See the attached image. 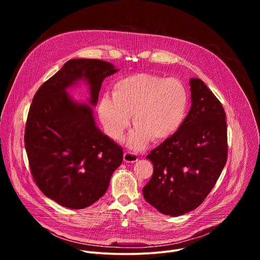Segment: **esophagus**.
Wrapping results in <instances>:
<instances>
[{
  "instance_id": "esophagus-1",
  "label": "esophagus",
  "mask_w": 260,
  "mask_h": 260,
  "mask_svg": "<svg viewBox=\"0 0 260 260\" xmlns=\"http://www.w3.org/2000/svg\"><path fill=\"white\" fill-rule=\"evenodd\" d=\"M123 160L128 164H134V162L138 161V156L132 152H125L123 154Z\"/></svg>"
}]
</instances>
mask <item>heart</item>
Returning a JSON list of instances; mask_svg holds the SVG:
<instances>
[{
	"label": "heart",
	"instance_id": "1",
	"mask_svg": "<svg viewBox=\"0 0 260 260\" xmlns=\"http://www.w3.org/2000/svg\"><path fill=\"white\" fill-rule=\"evenodd\" d=\"M189 94L176 78L150 73H138L118 79L113 95H102L98 113L107 134L120 140L131 125L135 129L126 139L134 150H141L153 139L164 142L175 136L187 117Z\"/></svg>",
	"mask_w": 260,
	"mask_h": 260
}]
</instances>
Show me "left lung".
I'll use <instances>...</instances> for the list:
<instances>
[{
	"label": "left lung",
	"mask_w": 260,
	"mask_h": 260,
	"mask_svg": "<svg viewBox=\"0 0 260 260\" xmlns=\"http://www.w3.org/2000/svg\"><path fill=\"white\" fill-rule=\"evenodd\" d=\"M191 107L180 131L146 156L153 175L143 196L165 215L198 208L216 184L228 159V129L221 103L198 78L189 80Z\"/></svg>",
	"instance_id": "1"
}]
</instances>
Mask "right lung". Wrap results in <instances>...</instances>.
I'll return each instance as SVG.
<instances>
[{"mask_svg":"<svg viewBox=\"0 0 260 260\" xmlns=\"http://www.w3.org/2000/svg\"><path fill=\"white\" fill-rule=\"evenodd\" d=\"M117 72L109 61L70 59L32 99L24 133L30 172L40 190L62 207L95 203L122 162V148L98 127L92 111L104 79ZM81 81L89 87L87 103L67 92Z\"/></svg>","mask_w":260,"mask_h":260,"instance_id":"1","label":"right lung"}]
</instances>
